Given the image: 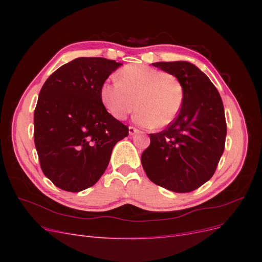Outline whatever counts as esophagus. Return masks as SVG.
Here are the masks:
<instances>
[{
    "label": "esophagus",
    "mask_w": 262,
    "mask_h": 262,
    "mask_svg": "<svg viewBox=\"0 0 262 262\" xmlns=\"http://www.w3.org/2000/svg\"><path fill=\"white\" fill-rule=\"evenodd\" d=\"M140 131L138 130V129H136V128H133V126H129V134L130 136H134V134H137V133H139Z\"/></svg>",
    "instance_id": "34e87169"
}]
</instances>
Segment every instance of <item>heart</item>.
Returning a JSON list of instances; mask_svg holds the SVG:
<instances>
[{
    "label": "heart",
    "mask_w": 262,
    "mask_h": 262,
    "mask_svg": "<svg viewBox=\"0 0 262 262\" xmlns=\"http://www.w3.org/2000/svg\"><path fill=\"white\" fill-rule=\"evenodd\" d=\"M100 99L109 114L124 120L138 105L134 121L145 128H165L177 118L184 90L178 78L143 64L126 66L119 71L117 82H105Z\"/></svg>",
    "instance_id": "heart-1"
}]
</instances>
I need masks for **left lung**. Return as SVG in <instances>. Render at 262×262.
Instances as JSON below:
<instances>
[{
	"mask_svg": "<svg viewBox=\"0 0 262 262\" xmlns=\"http://www.w3.org/2000/svg\"><path fill=\"white\" fill-rule=\"evenodd\" d=\"M153 66L178 78L184 102L167 129L149 134L150 144L141 163L150 181L173 192L193 191L215 172L224 152L226 121L215 86L187 61L156 62Z\"/></svg>",
	"mask_w": 262,
	"mask_h": 262,
	"instance_id": "obj_1",
	"label": "left lung"
}]
</instances>
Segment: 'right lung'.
<instances>
[{"label":"right lung","instance_id":"1","mask_svg":"<svg viewBox=\"0 0 262 262\" xmlns=\"http://www.w3.org/2000/svg\"><path fill=\"white\" fill-rule=\"evenodd\" d=\"M121 63L77 58L59 68L39 93L34 114L35 145L41 169L54 186L78 192L105 172L128 126L110 115L100 87Z\"/></svg>","mask_w":262,"mask_h":262}]
</instances>
